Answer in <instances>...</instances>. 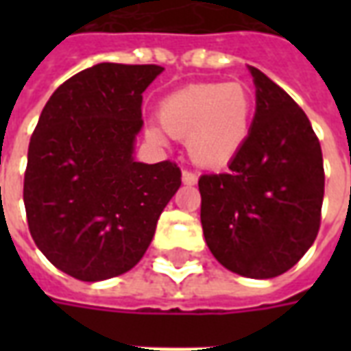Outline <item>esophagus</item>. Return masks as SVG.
Returning a JSON list of instances; mask_svg holds the SVG:
<instances>
[{
	"label": "esophagus",
	"instance_id": "obj_1",
	"mask_svg": "<svg viewBox=\"0 0 351 351\" xmlns=\"http://www.w3.org/2000/svg\"><path fill=\"white\" fill-rule=\"evenodd\" d=\"M182 182L186 184V186H195V184H197V175L186 169V171H182Z\"/></svg>",
	"mask_w": 351,
	"mask_h": 351
}]
</instances>
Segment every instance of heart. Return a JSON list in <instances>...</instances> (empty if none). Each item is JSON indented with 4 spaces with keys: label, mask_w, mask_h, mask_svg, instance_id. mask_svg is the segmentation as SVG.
Returning <instances> with one entry per match:
<instances>
[{
    "label": "heart",
    "mask_w": 351,
    "mask_h": 351,
    "mask_svg": "<svg viewBox=\"0 0 351 351\" xmlns=\"http://www.w3.org/2000/svg\"><path fill=\"white\" fill-rule=\"evenodd\" d=\"M161 128L186 141L190 158L203 167H223L241 150L254 120V95L243 82H197L169 93L158 108ZM148 138L163 143L152 128Z\"/></svg>",
    "instance_id": "1"
}]
</instances>
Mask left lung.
<instances>
[{
  "label": "left lung",
  "instance_id": "left-lung-1",
  "mask_svg": "<svg viewBox=\"0 0 351 351\" xmlns=\"http://www.w3.org/2000/svg\"><path fill=\"white\" fill-rule=\"evenodd\" d=\"M256 116L228 173L203 175L201 223L213 256L248 278L289 271L316 241L324 158L310 120L267 75L250 67Z\"/></svg>",
  "mask_w": 351,
  "mask_h": 351
}]
</instances>
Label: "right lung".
Segmentation results:
<instances>
[{"label":"right lung","instance_id":"1","mask_svg":"<svg viewBox=\"0 0 351 351\" xmlns=\"http://www.w3.org/2000/svg\"><path fill=\"white\" fill-rule=\"evenodd\" d=\"M161 65L97 64L50 95L27 150V228L50 263L73 278L123 274L152 243L180 188L173 161L133 160L143 92Z\"/></svg>","mask_w":351,"mask_h":351}]
</instances>
